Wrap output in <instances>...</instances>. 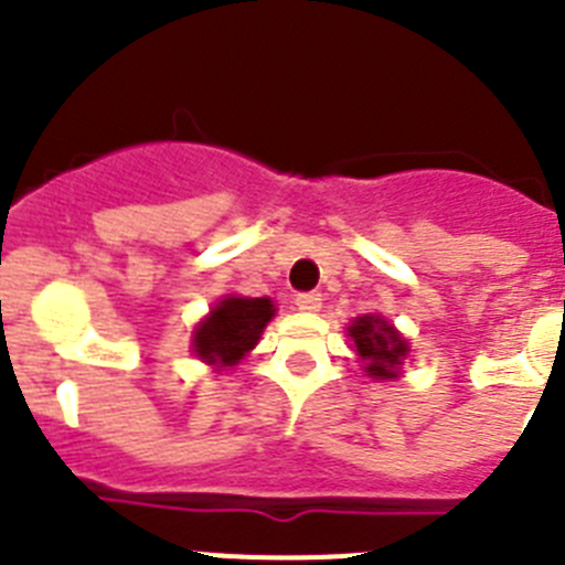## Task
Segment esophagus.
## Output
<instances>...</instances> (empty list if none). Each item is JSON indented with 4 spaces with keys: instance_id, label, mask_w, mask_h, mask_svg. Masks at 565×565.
Segmentation results:
<instances>
[{
    "instance_id": "1",
    "label": "esophagus",
    "mask_w": 565,
    "mask_h": 565,
    "mask_svg": "<svg viewBox=\"0 0 565 565\" xmlns=\"http://www.w3.org/2000/svg\"><path fill=\"white\" fill-rule=\"evenodd\" d=\"M294 302H297L299 311L313 313V311H319V308H322V294H317V291L297 294V299H294Z\"/></svg>"
}]
</instances>
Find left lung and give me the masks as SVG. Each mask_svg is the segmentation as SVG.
<instances>
[{
    "instance_id": "left-lung-1",
    "label": "left lung",
    "mask_w": 565,
    "mask_h": 565,
    "mask_svg": "<svg viewBox=\"0 0 565 565\" xmlns=\"http://www.w3.org/2000/svg\"><path fill=\"white\" fill-rule=\"evenodd\" d=\"M348 337L353 339L362 371L371 379H396L398 367L411 353L407 339L379 313H364L353 319Z\"/></svg>"
}]
</instances>
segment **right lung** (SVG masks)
<instances>
[{"instance_id":"right-lung-1","label":"right lung","mask_w":565,"mask_h":565,"mask_svg":"<svg viewBox=\"0 0 565 565\" xmlns=\"http://www.w3.org/2000/svg\"><path fill=\"white\" fill-rule=\"evenodd\" d=\"M274 311L277 308L268 297L252 299L228 294L194 328V356L214 367H234L259 342V333L271 322Z\"/></svg>"}]
</instances>
